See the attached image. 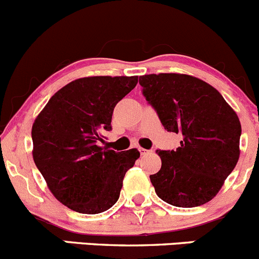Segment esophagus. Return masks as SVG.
Returning <instances> with one entry per match:
<instances>
[{
    "label": "esophagus",
    "instance_id": "34e87169",
    "mask_svg": "<svg viewBox=\"0 0 259 259\" xmlns=\"http://www.w3.org/2000/svg\"><path fill=\"white\" fill-rule=\"evenodd\" d=\"M139 150H140V153H142L143 155H144V154H148V153H150V150L144 149V148H139Z\"/></svg>",
    "mask_w": 259,
    "mask_h": 259
}]
</instances>
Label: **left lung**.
<instances>
[{
  "instance_id": "left-lung-1",
  "label": "left lung",
  "mask_w": 259,
  "mask_h": 259,
  "mask_svg": "<svg viewBox=\"0 0 259 259\" xmlns=\"http://www.w3.org/2000/svg\"><path fill=\"white\" fill-rule=\"evenodd\" d=\"M139 83L164 129L182 137L176 150H158L162 167L150 175L158 197L177 207L206 204L239 159L237 112L211 84L188 74H145Z\"/></svg>"
}]
</instances>
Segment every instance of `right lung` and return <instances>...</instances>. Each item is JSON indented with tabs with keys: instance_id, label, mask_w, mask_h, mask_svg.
<instances>
[{
	"instance_id": "obj_1",
	"label": "right lung",
	"mask_w": 259,
	"mask_h": 259,
	"mask_svg": "<svg viewBox=\"0 0 259 259\" xmlns=\"http://www.w3.org/2000/svg\"><path fill=\"white\" fill-rule=\"evenodd\" d=\"M138 77L94 76L55 92L31 127L32 158L53 196L81 214H100L117 201L139 150L116 153L97 145L111 130L114 107Z\"/></svg>"
}]
</instances>
